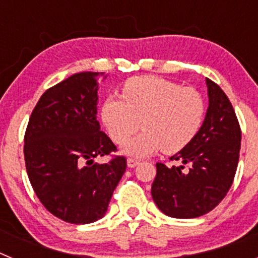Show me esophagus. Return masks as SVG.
<instances>
[{"instance_id": "obj_1", "label": "esophagus", "mask_w": 258, "mask_h": 258, "mask_svg": "<svg viewBox=\"0 0 258 258\" xmlns=\"http://www.w3.org/2000/svg\"><path fill=\"white\" fill-rule=\"evenodd\" d=\"M140 164V160H137V159H132V157H129L126 160V165L129 166V168H134V166H137Z\"/></svg>"}]
</instances>
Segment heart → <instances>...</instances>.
Returning a JSON list of instances; mask_svg holds the SVG:
<instances>
[{"label": "heart", "instance_id": "1", "mask_svg": "<svg viewBox=\"0 0 258 258\" xmlns=\"http://www.w3.org/2000/svg\"><path fill=\"white\" fill-rule=\"evenodd\" d=\"M204 116L206 102L198 90L157 76L126 80L122 97L108 95L101 107L102 122L116 143L127 141L142 121L143 133L121 147L134 157L182 151L195 140Z\"/></svg>", "mask_w": 258, "mask_h": 258}]
</instances>
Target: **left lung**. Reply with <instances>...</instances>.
I'll use <instances>...</instances> for the list:
<instances>
[{
	"mask_svg": "<svg viewBox=\"0 0 258 258\" xmlns=\"http://www.w3.org/2000/svg\"><path fill=\"white\" fill-rule=\"evenodd\" d=\"M209 104L195 140L170 157L188 164H156L151 195L157 208L173 218H195L216 208L231 187L240 151L241 132L222 89L206 79Z\"/></svg>",
	"mask_w": 258,
	"mask_h": 258,
	"instance_id": "8db88e82",
	"label": "left lung"
}]
</instances>
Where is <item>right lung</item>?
I'll return each mask as SVG.
<instances>
[{"mask_svg":"<svg viewBox=\"0 0 258 258\" xmlns=\"http://www.w3.org/2000/svg\"><path fill=\"white\" fill-rule=\"evenodd\" d=\"M98 72H80L47 89L29 117L24 137L28 178L42 206L60 220L92 223L106 214L126 169L97 120ZM86 163V166L83 164Z\"/></svg>","mask_w":258,"mask_h":258,"instance_id":"1","label":"right lung"}]
</instances>
